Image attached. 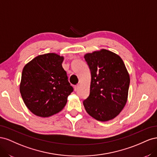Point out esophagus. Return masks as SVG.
Listing matches in <instances>:
<instances>
[{"label":"esophagus","mask_w":157,"mask_h":157,"mask_svg":"<svg viewBox=\"0 0 157 157\" xmlns=\"http://www.w3.org/2000/svg\"><path fill=\"white\" fill-rule=\"evenodd\" d=\"M78 86H79V85H78V84L75 85V91H77V90H78Z\"/></svg>","instance_id":"34e87169"}]
</instances>
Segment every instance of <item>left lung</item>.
<instances>
[{"mask_svg": "<svg viewBox=\"0 0 157 157\" xmlns=\"http://www.w3.org/2000/svg\"><path fill=\"white\" fill-rule=\"evenodd\" d=\"M91 73L90 94L83 101L86 112L95 119L108 121L121 113L127 101L130 76L120 56L102 49L86 54Z\"/></svg>", "mask_w": 157, "mask_h": 157, "instance_id": "1", "label": "left lung"}]
</instances>
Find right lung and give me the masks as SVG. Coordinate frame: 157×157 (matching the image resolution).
<instances>
[{"label":"right lung","mask_w":157,"mask_h":157,"mask_svg":"<svg viewBox=\"0 0 157 157\" xmlns=\"http://www.w3.org/2000/svg\"><path fill=\"white\" fill-rule=\"evenodd\" d=\"M63 57L38 56L24 67L20 86L23 101L35 115L48 117L61 111L73 91L62 67Z\"/></svg>","instance_id":"right-lung-1"}]
</instances>
